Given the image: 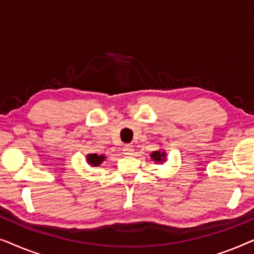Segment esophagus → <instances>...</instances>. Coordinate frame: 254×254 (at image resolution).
<instances>
[{
    "label": "esophagus",
    "mask_w": 254,
    "mask_h": 254,
    "mask_svg": "<svg viewBox=\"0 0 254 254\" xmlns=\"http://www.w3.org/2000/svg\"><path fill=\"white\" fill-rule=\"evenodd\" d=\"M123 151H124V154H125V155H133V152H134L133 145H130V144H126V145H125V147H124Z\"/></svg>",
    "instance_id": "obj_1"
}]
</instances>
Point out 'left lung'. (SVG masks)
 I'll return each mask as SVG.
<instances>
[{"instance_id": "1", "label": "left lung", "mask_w": 254, "mask_h": 254, "mask_svg": "<svg viewBox=\"0 0 254 254\" xmlns=\"http://www.w3.org/2000/svg\"><path fill=\"white\" fill-rule=\"evenodd\" d=\"M166 157H168V155H166V152L164 150H156L152 151L150 154V158L156 163L166 162V159H168Z\"/></svg>"}]
</instances>
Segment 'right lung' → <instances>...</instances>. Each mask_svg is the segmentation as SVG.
<instances>
[{"label": "right lung", "instance_id": "right-lung-1", "mask_svg": "<svg viewBox=\"0 0 254 254\" xmlns=\"http://www.w3.org/2000/svg\"><path fill=\"white\" fill-rule=\"evenodd\" d=\"M105 159H106V157L104 155H98V154L86 155V163L91 166H100V164H102Z\"/></svg>", "mask_w": 254, "mask_h": 254}]
</instances>
